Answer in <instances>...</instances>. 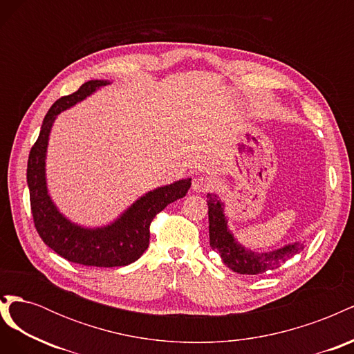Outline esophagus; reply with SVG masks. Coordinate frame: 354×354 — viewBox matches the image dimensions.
Returning <instances> with one entry per match:
<instances>
[{"label": "esophagus", "mask_w": 354, "mask_h": 354, "mask_svg": "<svg viewBox=\"0 0 354 354\" xmlns=\"http://www.w3.org/2000/svg\"><path fill=\"white\" fill-rule=\"evenodd\" d=\"M192 187H194V190L198 192V194H207V192L212 189V181L207 176H198L194 178Z\"/></svg>", "instance_id": "1"}]
</instances>
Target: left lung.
I'll return each instance as SVG.
<instances>
[{
	"label": "left lung",
	"mask_w": 354,
	"mask_h": 354,
	"mask_svg": "<svg viewBox=\"0 0 354 354\" xmlns=\"http://www.w3.org/2000/svg\"><path fill=\"white\" fill-rule=\"evenodd\" d=\"M208 218H209V245L217 251L223 263L229 269L241 274H260L267 270H274L295 254L304 250L301 242H294L272 252H252L245 250L227 229V220L224 216V205L217 195L208 194Z\"/></svg>",
	"instance_id": "8db88e82"
}]
</instances>
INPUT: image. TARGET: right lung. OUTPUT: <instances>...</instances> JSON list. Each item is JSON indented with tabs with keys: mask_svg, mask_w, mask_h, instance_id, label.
Returning a JSON list of instances; mask_svg holds the SVG:
<instances>
[{
	"mask_svg": "<svg viewBox=\"0 0 354 354\" xmlns=\"http://www.w3.org/2000/svg\"><path fill=\"white\" fill-rule=\"evenodd\" d=\"M109 84L93 80L55 102L41 125L35 145L28 159V186L30 211L37 232L46 245L68 261L94 267H121L134 263L147 250L151 223L156 214L171 202L186 196L190 178L158 187L137 199L120 218L99 229H85L71 223L53 203L46 183V152L48 136L56 116L71 106L84 100L95 90Z\"/></svg>",
	"mask_w": 354,
	"mask_h": 354,
	"instance_id": "obj_1",
	"label": "right lung"
}]
</instances>
